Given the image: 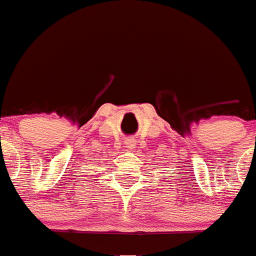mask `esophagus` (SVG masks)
Masks as SVG:
<instances>
[{
  "mask_svg": "<svg viewBox=\"0 0 256 256\" xmlns=\"http://www.w3.org/2000/svg\"><path fill=\"white\" fill-rule=\"evenodd\" d=\"M135 147H136V140L134 139V138H128L126 142V148L132 150V148H135Z\"/></svg>",
  "mask_w": 256,
  "mask_h": 256,
  "instance_id": "esophagus-1",
  "label": "esophagus"
}]
</instances>
